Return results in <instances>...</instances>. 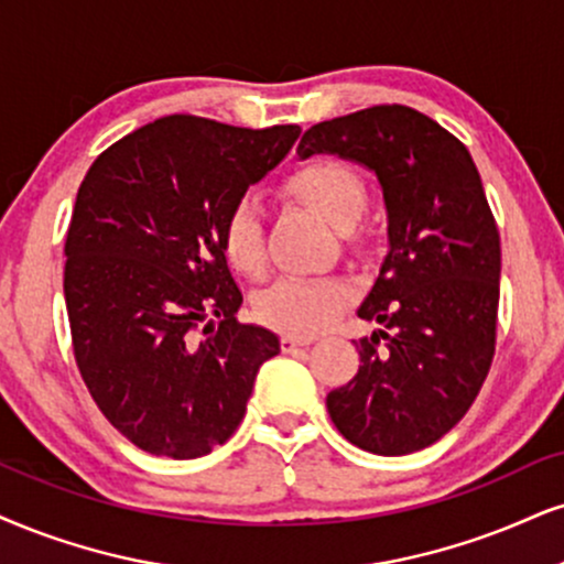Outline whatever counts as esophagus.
I'll use <instances>...</instances> for the list:
<instances>
[{
	"label": "esophagus",
	"instance_id": "1",
	"mask_svg": "<svg viewBox=\"0 0 564 564\" xmlns=\"http://www.w3.org/2000/svg\"><path fill=\"white\" fill-rule=\"evenodd\" d=\"M314 343V337L305 335H282V350H293V347H303Z\"/></svg>",
	"mask_w": 564,
	"mask_h": 564
}]
</instances>
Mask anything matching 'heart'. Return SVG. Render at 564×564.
I'll return each mask as SVG.
<instances>
[{
	"instance_id": "b5f03b06",
	"label": "heart",
	"mask_w": 564,
	"mask_h": 564,
	"mask_svg": "<svg viewBox=\"0 0 564 564\" xmlns=\"http://www.w3.org/2000/svg\"><path fill=\"white\" fill-rule=\"evenodd\" d=\"M290 191L339 229L352 227L368 206L366 180L339 159H314L290 177ZM221 250L242 274L256 276L267 263L263 250V206L246 193L227 208L219 227ZM350 301V288L337 276H282L256 297V316L288 335H314Z\"/></svg>"
}]
</instances>
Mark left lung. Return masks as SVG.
Masks as SVG:
<instances>
[{
    "label": "left lung",
    "mask_w": 564,
    "mask_h": 564,
    "mask_svg": "<svg viewBox=\"0 0 564 564\" xmlns=\"http://www.w3.org/2000/svg\"><path fill=\"white\" fill-rule=\"evenodd\" d=\"M368 166L384 193L389 253L358 316V373L326 394L339 434L373 455L442 440L474 405L497 343L499 229L468 149L431 117L381 104L305 130L297 156Z\"/></svg>",
    "instance_id": "left-lung-1"
}]
</instances>
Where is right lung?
<instances>
[{"label": "right lung", "mask_w": 564, "mask_h": 564, "mask_svg": "<svg viewBox=\"0 0 564 564\" xmlns=\"http://www.w3.org/2000/svg\"><path fill=\"white\" fill-rule=\"evenodd\" d=\"M297 135L172 115L109 145L83 177L65 242L75 364L138 449L193 460L225 444L280 352L274 332L235 316L242 293L219 227Z\"/></svg>", "instance_id": "right-lung-1"}]
</instances>
